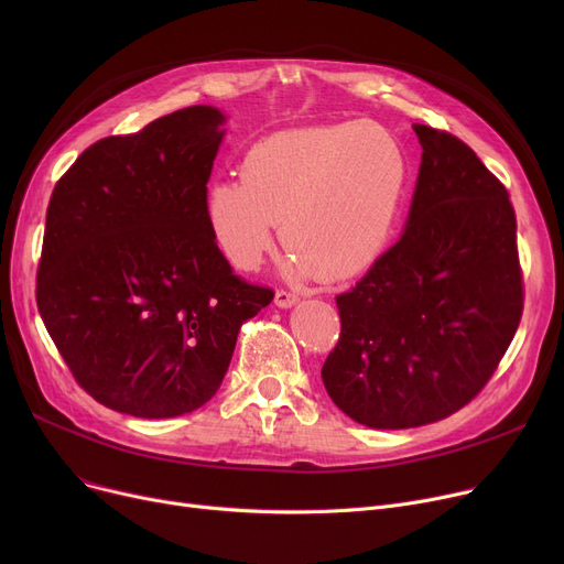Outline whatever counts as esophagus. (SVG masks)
I'll return each instance as SVG.
<instances>
[{"label":"esophagus","instance_id":"1","mask_svg":"<svg viewBox=\"0 0 564 564\" xmlns=\"http://www.w3.org/2000/svg\"><path fill=\"white\" fill-rule=\"evenodd\" d=\"M300 302V297L294 292H288V290H276V294H274V304L279 306V308H290V306H294Z\"/></svg>","mask_w":564,"mask_h":564}]
</instances>
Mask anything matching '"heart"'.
I'll return each mask as SVG.
<instances>
[{"instance_id": "1", "label": "heart", "mask_w": 564, "mask_h": 564, "mask_svg": "<svg viewBox=\"0 0 564 564\" xmlns=\"http://www.w3.org/2000/svg\"><path fill=\"white\" fill-rule=\"evenodd\" d=\"M402 143L370 121L281 130L256 141L240 181L205 192V219L221 253L256 270L283 237L294 267L324 281L366 272L387 249L406 189Z\"/></svg>"}]
</instances>
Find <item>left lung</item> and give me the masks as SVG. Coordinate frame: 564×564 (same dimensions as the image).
Masks as SVG:
<instances>
[{"label":"left lung","instance_id":"left-lung-1","mask_svg":"<svg viewBox=\"0 0 564 564\" xmlns=\"http://www.w3.org/2000/svg\"><path fill=\"white\" fill-rule=\"evenodd\" d=\"M413 132L423 158L406 228L336 297L340 336L322 366L336 406L377 430L430 425L468 404L523 313L506 185L455 134Z\"/></svg>","mask_w":564,"mask_h":564}]
</instances>
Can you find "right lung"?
<instances>
[{
	"mask_svg": "<svg viewBox=\"0 0 564 564\" xmlns=\"http://www.w3.org/2000/svg\"><path fill=\"white\" fill-rule=\"evenodd\" d=\"M224 121L215 107L177 109L88 145L54 185L39 313L75 381L113 411L203 406L242 324L274 300L232 272L205 219Z\"/></svg>",
	"mask_w": 564,
	"mask_h": 564,
	"instance_id": "right-lung-1",
	"label": "right lung"
}]
</instances>
